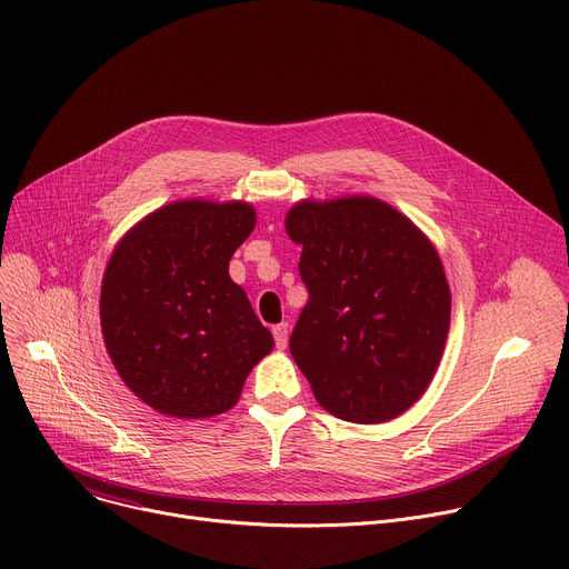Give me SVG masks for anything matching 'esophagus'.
<instances>
[{
  "instance_id": "1",
  "label": "esophagus",
  "mask_w": 569,
  "mask_h": 569,
  "mask_svg": "<svg viewBox=\"0 0 569 569\" xmlns=\"http://www.w3.org/2000/svg\"><path fill=\"white\" fill-rule=\"evenodd\" d=\"M272 336H274V342H277V349H286L288 347V336H290V331H288V323L286 321H281V323H277V327L272 329Z\"/></svg>"
}]
</instances>
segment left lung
Instances as JSON below:
<instances>
[{
	"label": "left lung",
	"instance_id": "left-lung-1",
	"mask_svg": "<svg viewBox=\"0 0 569 569\" xmlns=\"http://www.w3.org/2000/svg\"><path fill=\"white\" fill-rule=\"evenodd\" d=\"M308 288L290 353L323 410L387 423L430 387L450 329L435 242L373 196L303 198L286 213Z\"/></svg>",
	"mask_w": 569,
	"mask_h": 569
}]
</instances>
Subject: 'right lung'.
<instances>
[{
	"label": "right lung",
	"instance_id": "add662e5",
	"mask_svg": "<svg viewBox=\"0 0 569 569\" xmlns=\"http://www.w3.org/2000/svg\"><path fill=\"white\" fill-rule=\"evenodd\" d=\"M257 224L242 200L187 198L143 216L114 246L101 333L126 387L154 412L198 421L231 410L274 349L229 261Z\"/></svg>",
	"mask_w": 569,
	"mask_h": 569
}]
</instances>
